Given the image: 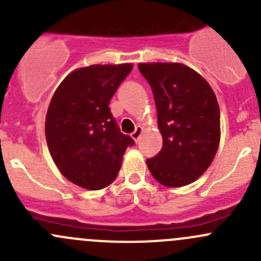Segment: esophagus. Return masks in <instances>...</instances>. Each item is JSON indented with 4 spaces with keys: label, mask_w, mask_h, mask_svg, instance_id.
<instances>
[{
    "label": "esophagus",
    "mask_w": 261,
    "mask_h": 261,
    "mask_svg": "<svg viewBox=\"0 0 261 261\" xmlns=\"http://www.w3.org/2000/svg\"><path fill=\"white\" fill-rule=\"evenodd\" d=\"M141 133H143V127H141V126H138V127L135 128V131H134V133L131 134V138H133L135 141H139Z\"/></svg>",
    "instance_id": "obj_1"
}]
</instances>
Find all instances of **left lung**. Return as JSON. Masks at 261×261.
<instances>
[{"mask_svg":"<svg viewBox=\"0 0 261 261\" xmlns=\"http://www.w3.org/2000/svg\"><path fill=\"white\" fill-rule=\"evenodd\" d=\"M154 94L163 147L146 159L155 180L183 187L211 165L220 143V109L203 77L179 63H140Z\"/></svg>","mask_w":261,"mask_h":261,"instance_id":"obj_1","label":"left lung"}]
</instances>
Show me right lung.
<instances>
[{"label":"right lung","instance_id":"right-lung-1","mask_svg":"<svg viewBox=\"0 0 261 261\" xmlns=\"http://www.w3.org/2000/svg\"><path fill=\"white\" fill-rule=\"evenodd\" d=\"M131 64L91 65L74 70L50 101L45 136L62 174L86 189H102L115 180L127 146L135 141L120 131L110 101Z\"/></svg>","mask_w":261,"mask_h":261}]
</instances>
